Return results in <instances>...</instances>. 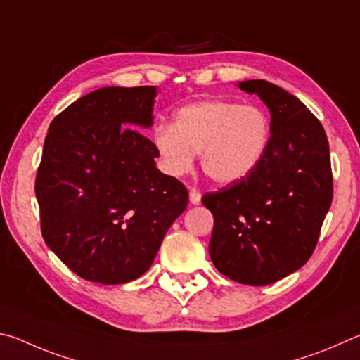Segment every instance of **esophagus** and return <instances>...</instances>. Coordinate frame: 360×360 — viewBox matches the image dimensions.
Instances as JSON below:
<instances>
[{
  "mask_svg": "<svg viewBox=\"0 0 360 360\" xmlns=\"http://www.w3.org/2000/svg\"><path fill=\"white\" fill-rule=\"evenodd\" d=\"M200 193L196 190V188H190V202L193 204V205H198V204H200Z\"/></svg>",
  "mask_w": 360,
  "mask_h": 360,
  "instance_id": "obj_1",
  "label": "esophagus"
}]
</instances>
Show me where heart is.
I'll return each mask as SVG.
<instances>
[{
	"label": "heart",
	"mask_w": 360,
	"mask_h": 360,
	"mask_svg": "<svg viewBox=\"0 0 360 360\" xmlns=\"http://www.w3.org/2000/svg\"><path fill=\"white\" fill-rule=\"evenodd\" d=\"M272 123L259 105L228 99H209L176 110L172 124L160 126L153 143L162 169L181 176L200 166L210 180L232 185L250 176L266 158Z\"/></svg>",
	"instance_id": "b5f03b06"
}]
</instances>
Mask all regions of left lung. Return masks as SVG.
<instances>
[{"label": "left lung", "instance_id": "8db88e82", "mask_svg": "<svg viewBox=\"0 0 360 360\" xmlns=\"http://www.w3.org/2000/svg\"><path fill=\"white\" fill-rule=\"evenodd\" d=\"M238 88L269 107L272 137L253 174L204 194L215 219L209 253L228 278L266 286L300 269L316 247L333 196L329 142L294 94L267 80Z\"/></svg>", "mask_w": 360, "mask_h": 360}]
</instances>
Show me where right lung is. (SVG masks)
Returning a JSON list of instances; mask_svg holds the SVG:
<instances>
[{"mask_svg": "<svg viewBox=\"0 0 360 360\" xmlns=\"http://www.w3.org/2000/svg\"><path fill=\"white\" fill-rule=\"evenodd\" d=\"M155 86H104L50 123L36 175L47 247L84 280L122 285L153 264L188 190L155 166L142 128L153 124Z\"/></svg>", "mask_w": 360, "mask_h": 360, "instance_id": "obj_1", "label": "right lung"}]
</instances>
